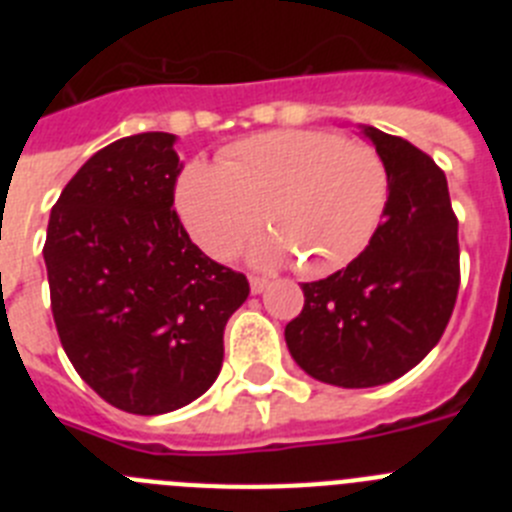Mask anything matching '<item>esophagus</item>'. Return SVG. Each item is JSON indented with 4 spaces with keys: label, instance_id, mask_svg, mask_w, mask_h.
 <instances>
[{
    "label": "esophagus",
    "instance_id": "obj_1",
    "mask_svg": "<svg viewBox=\"0 0 512 512\" xmlns=\"http://www.w3.org/2000/svg\"><path fill=\"white\" fill-rule=\"evenodd\" d=\"M269 287V279L264 277H251V295H261Z\"/></svg>",
    "mask_w": 512,
    "mask_h": 512
}]
</instances>
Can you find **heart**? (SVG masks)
Returning <instances> with one entry per match:
<instances>
[{
	"label": "heart",
	"mask_w": 512,
	"mask_h": 512,
	"mask_svg": "<svg viewBox=\"0 0 512 512\" xmlns=\"http://www.w3.org/2000/svg\"><path fill=\"white\" fill-rule=\"evenodd\" d=\"M390 174L369 146L325 130H274L235 143L223 164L192 161L176 210L194 243L230 259L264 220L277 235L253 248L259 264L300 261L323 277L359 256L382 223Z\"/></svg>",
	"instance_id": "obj_1"
}]
</instances>
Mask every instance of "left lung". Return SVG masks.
Instances as JSON below:
<instances>
[{"mask_svg": "<svg viewBox=\"0 0 512 512\" xmlns=\"http://www.w3.org/2000/svg\"><path fill=\"white\" fill-rule=\"evenodd\" d=\"M390 174L372 241L346 269L302 284L305 307L284 328L302 372L364 390L395 382L441 341L459 292V223L431 156L359 125Z\"/></svg>", "mask_w": 512, "mask_h": 512, "instance_id": "8db88e82", "label": "left lung"}]
</instances>
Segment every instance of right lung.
Returning <instances> with one entry per match:
<instances>
[{
  "label": "right lung",
  "mask_w": 512,
  "mask_h": 512,
  "mask_svg": "<svg viewBox=\"0 0 512 512\" xmlns=\"http://www.w3.org/2000/svg\"><path fill=\"white\" fill-rule=\"evenodd\" d=\"M176 135L120 138L53 205L43 259L61 346L115 408L164 415L205 395L248 279L194 246L174 210Z\"/></svg>",
  "instance_id": "right-lung-1"
}]
</instances>
